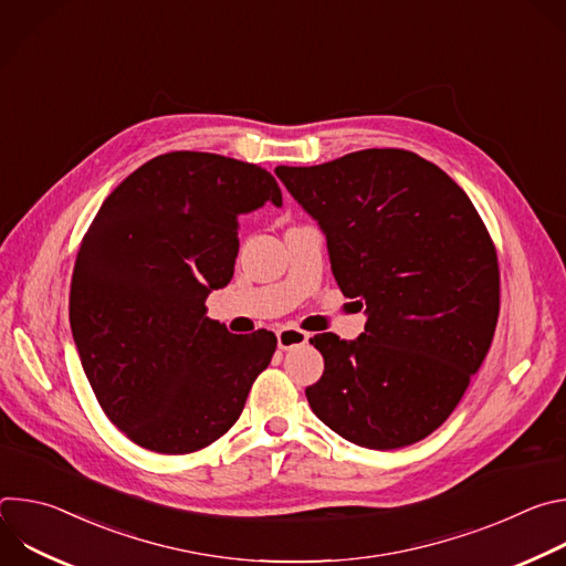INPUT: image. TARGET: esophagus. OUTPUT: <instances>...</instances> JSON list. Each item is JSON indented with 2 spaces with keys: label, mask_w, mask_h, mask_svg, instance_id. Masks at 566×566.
I'll return each mask as SVG.
<instances>
[{
  "label": "esophagus",
  "mask_w": 566,
  "mask_h": 566,
  "mask_svg": "<svg viewBox=\"0 0 566 566\" xmlns=\"http://www.w3.org/2000/svg\"><path fill=\"white\" fill-rule=\"evenodd\" d=\"M308 338L311 334L302 332L300 327H293V325H286L282 329H277V347L280 349H293V347H302V345H308Z\"/></svg>",
  "instance_id": "34e87169"
}]
</instances>
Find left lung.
I'll return each instance as SVG.
<instances>
[{
	"mask_svg": "<svg viewBox=\"0 0 566 566\" xmlns=\"http://www.w3.org/2000/svg\"><path fill=\"white\" fill-rule=\"evenodd\" d=\"M275 175L325 230L343 295L369 315L358 340L311 338L325 358L306 387L313 415L371 450L426 439L495 336L500 266L486 223L441 168L408 149H360Z\"/></svg>",
	"mask_w": 566,
	"mask_h": 566,
	"instance_id": "left-lung-1",
	"label": "left lung"
}]
</instances>
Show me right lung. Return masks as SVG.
<instances>
[{
    "instance_id": "add662e5",
    "label": "right lung",
    "mask_w": 566,
    "mask_h": 566,
    "mask_svg": "<svg viewBox=\"0 0 566 566\" xmlns=\"http://www.w3.org/2000/svg\"><path fill=\"white\" fill-rule=\"evenodd\" d=\"M282 203L271 172L210 151H168L134 170L80 241L69 319L107 419L158 454L197 452L244 410L277 338L230 334L206 297L230 282L237 217Z\"/></svg>"
}]
</instances>
